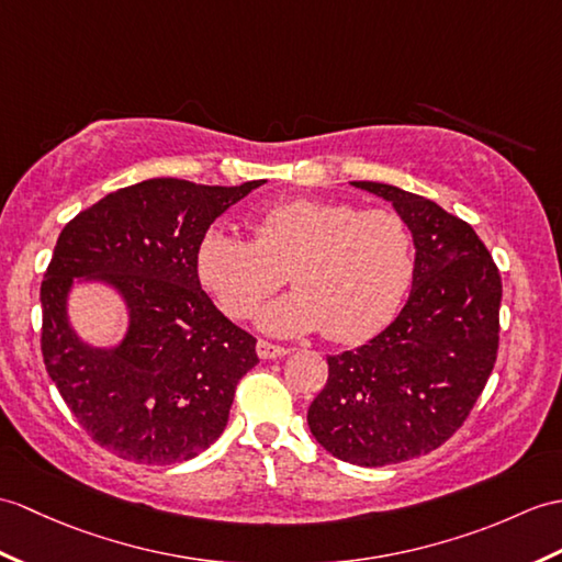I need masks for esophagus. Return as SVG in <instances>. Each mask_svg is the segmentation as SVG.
Here are the masks:
<instances>
[{
  "label": "esophagus",
  "instance_id": "obj_1",
  "mask_svg": "<svg viewBox=\"0 0 562 562\" xmlns=\"http://www.w3.org/2000/svg\"><path fill=\"white\" fill-rule=\"evenodd\" d=\"M256 355L260 359H282L286 355V349L280 345H272L268 340H258L256 342Z\"/></svg>",
  "mask_w": 562,
  "mask_h": 562
}]
</instances>
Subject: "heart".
Here are the masks:
<instances>
[{
	"mask_svg": "<svg viewBox=\"0 0 562 562\" xmlns=\"http://www.w3.org/2000/svg\"><path fill=\"white\" fill-rule=\"evenodd\" d=\"M254 232L256 241L207 229L195 266L232 318L254 313L290 272L296 292L258 313L272 335L323 330L333 342H361L385 328L412 284V234L387 207L292 199L263 207Z\"/></svg>",
	"mask_w": 562,
	"mask_h": 562,
	"instance_id": "1",
	"label": "heart"
}]
</instances>
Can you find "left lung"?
Masks as SVG:
<instances>
[{
	"instance_id": "8db88e82",
	"label": "left lung",
	"mask_w": 562,
	"mask_h": 562,
	"mask_svg": "<svg viewBox=\"0 0 562 562\" xmlns=\"http://www.w3.org/2000/svg\"><path fill=\"white\" fill-rule=\"evenodd\" d=\"M393 203L414 241L412 292L367 345L328 357L308 428L333 458L407 462L442 446L472 412L498 355L501 272L472 225L434 201L351 181Z\"/></svg>"
}]
</instances>
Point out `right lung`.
I'll return each instance as SVG.
<instances>
[{"instance_id":"add662e5","label":"right lung","mask_w":562,"mask_h":562,"mask_svg":"<svg viewBox=\"0 0 562 562\" xmlns=\"http://www.w3.org/2000/svg\"><path fill=\"white\" fill-rule=\"evenodd\" d=\"M260 184L146 179L61 229L41 286L43 359L78 424L116 458L187 462L225 430L234 390L258 363L256 337L201 290L195 254L213 222ZM90 281L125 302L116 346L81 341L68 321L72 284Z\"/></svg>"}]
</instances>
